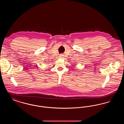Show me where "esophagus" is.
<instances>
[{
    "instance_id": "obj_1",
    "label": "esophagus",
    "mask_w": 124,
    "mask_h": 124,
    "mask_svg": "<svg viewBox=\"0 0 124 124\" xmlns=\"http://www.w3.org/2000/svg\"><path fill=\"white\" fill-rule=\"evenodd\" d=\"M63 55L62 54H61V55H60L59 57H60V58H63Z\"/></svg>"
}]
</instances>
